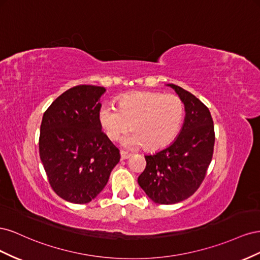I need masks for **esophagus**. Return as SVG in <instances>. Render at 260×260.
<instances>
[{
	"mask_svg": "<svg viewBox=\"0 0 260 260\" xmlns=\"http://www.w3.org/2000/svg\"><path fill=\"white\" fill-rule=\"evenodd\" d=\"M131 153H128V152H126V151H121V159L122 160H126V159H128V158H131Z\"/></svg>",
	"mask_w": 260,
	"mask_h": 260,
	"instance_id": "obj_1",
	"label": "esophagus"
}]
</instances>
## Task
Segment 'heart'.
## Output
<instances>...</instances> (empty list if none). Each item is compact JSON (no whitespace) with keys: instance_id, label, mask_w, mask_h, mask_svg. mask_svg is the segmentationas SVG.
Masks as SVG:
<instances>
[{"instance_id":"heart-1","label":"heart","mask_w":260,"mask_h":260,"mask_svg":"<svg viewBox=\"0 0 260 260\" xmlns=\"http://www.w3.org/2000/svg\"><path fill=\"white\" fill-rule=\"evenodd\" d=\"M184 105L175 94L137 91L113 103H103L98 112L101 128L111 140H117L129 128L134 133L123 140L127 147L143 146L159 150L171 144L182 127Z\"/></svg>"}]
</instances>
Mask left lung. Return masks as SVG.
<instances>
[{"label":"left lung","mask_w":260,"mask_h":260,"mask_svg":"<svg viewBox=\"0 0 260 260\" xmlns=\"http://www.w3.org/2000/svg\"><path fill=\"white\" fill-rule=\"evenodd\" d=\"M174 89L185 108V118L174 142L153 154L145 155L146 169L139 186L155 204L171 205L188 198L204 181L213 153L214 128L209 109L185 89Z\"/></svg>","instance_id":"left-lung-1"}]
</instances>
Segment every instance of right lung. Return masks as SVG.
Wrapping results in <instances>:
<instances>
[{
	"instance_id": "obj_1",
	"label": "right lung",
	"mask_w": 260,
	"mask_h": 260,
	"mask_svg": "<svg viewBox=\"0 0 260 260\" xmlns=\"http://www.w3.org/2000/svg\"><path fill=\"white\" fill-rule=\"evenodd\" d=\"M105 92L100 86L73 87L43 114L40 159L52 189L66 202H91L120 161V150L102 132L98 120Z\"/></svg>"
}]
</instances>
